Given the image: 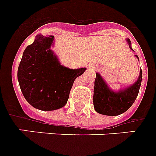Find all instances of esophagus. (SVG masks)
<instances>
[{"instance_id": "1", "label": "esophagus", "mask_w": 156, "mask_h": 156, "mask_svg": "<svg viewBox=\"0 0 156 156\" xmlns=\"http://www.w3.org/2000/svg\"><path fill=\"white\" fill-rule=\"evenodd\" d=\"M88 68L89 70H94V69H96V67L93 64H89V65L88 66Z\"/></svg>"}]
</instances>
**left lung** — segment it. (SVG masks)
<instances>
[{"label": "left lung", "instance_id": "8db88e82", "mask_svg": "<svg viewBox=\"0 0 156 156\" xmlns=\"http://www.w3.org/2000/svg\"><path fill=\"white\" fill-rule=\"evenodd\" d=\"M129 48L132 50L131 42L126 39ZM139 61L138 55H135ZM142 83V70L139 76L132 85L119 91L112 90L99 73H96L93 90V105L98 113L107 116H118L125 113L134 104Z\"/></svg>", "mask_w": 156, "mask_h": 156}]
</instances>
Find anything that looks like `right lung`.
<instances>
[{"label":"right lung","mask_w":156,"mask_h":156,"mask_svg":"<svg viewBox=\"0 0 156 156\" xmlns=\"http://www.w3.org/2000/svg\"><path fill=\"white\" fill-rule=\"evenodd\" d=\"M54 36L38 34L25 49L17 69L20 88L35 109L51 111L67 104L74 80L86 68L70 69L61 65L51 46Z\"/></svg>","instance_id":"obj_1"}]
</instances>
